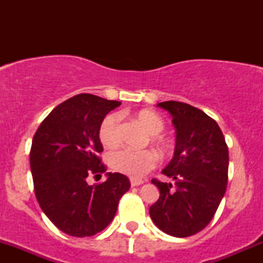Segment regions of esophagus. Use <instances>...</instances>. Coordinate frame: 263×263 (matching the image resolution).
Listing matches in <instances>:
<instances>
[{"label": "esophagus", "mask_w": 263, "mask_h": 263, "mask_svg": "<svg viewBox=\"0 0 263 263\" xmlns=\"http://www.w3.org/2000/svg\"><path fill=\"white\" fill-rule=\"evenodd\" d=\"M144 181L141 179H136V178H131V185L132 187H137V185H141Z\"/></svg>", "instance_id": "34e87169"}]
</instances>
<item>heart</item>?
<instances>
[{
    "instance_id": "heart-1",
    "label": "heart",
    "mask_w": 263,
    "mask_h": 263,
    "mask_svg": "<svg viewBox=\"0 0 263 263\" xmlns=\"http://www.w3.org/2000/svg\"><path fill=\"white\" fill-rule=\"evenodd\" d=\"M139 121L146 127L151 135H159L164 129V121L156 113L140 112L137 116ZM121 115L110 113L105 116L99 126V140L105 147H115L121 140ZM108 163L119 173L127 174L132 178L144 177L147 172L155 168L158 164V155L151 150H134V148H118L112 151L108 156Z\"/></svg>"
}]
</instances>
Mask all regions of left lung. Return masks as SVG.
Returning <instances> with one entry per match:
<instances>
[{
	"instance_id": "obj_1",
	"label": "left lung",
	"mask_w": 263,
	"mask_h": 263,
	"mask_svg": "<svg viewBox=\"0 0 263 263\" xmlns=\"http://www.w3.org/2000/svg\"><path fill=\"white\" fill-rule=\"evenodd\" d=\"M177 131L174 156L163 174L174 184L154 178L160 197L150 208L156 227L173 237L197 234L213 220L228 183L229 151L215 119L187 103H159Z\"/></svg>"
}]
</instances>
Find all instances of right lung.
Masks as SVG:
<instances>
[{"label": "right lung", "instance_id": "add662e5", "mask_svg": "<svg viewBox=\"0 0 263 263\" xmlns=\"http://www.w3.org/2000/svg\"><path fill=\"white\" fill-rule=\"evenodd\" d=\"M121 103L79 94L44 118L33 137L30 169L39 206L60 230L71 237H91L109 225L131 183L121 173L89 185L87 177L107 172L99 154V126Z\"/></svg>", "mask_w": 263, "mask_h": 263}]
</instances>
